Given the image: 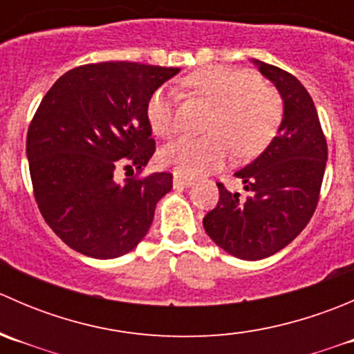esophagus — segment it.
I'll list each match as a JSON object with an SVG mask.
<instances>
[{
    "instance_id": "1",
    "label": "esophagus",
    "mask_w": 354,
    "mask_h": 354,
    "mask_svg": "<svg viewBox=\"0 0 354 354\" xmlns=\"http://www.w3.org/2000/svg\"><path fill=\"white\" fill-rule=\"evenodd\" d=\"M173 185H174V188H187V187H192V185H194V180H192V178L181 176L180 173H174Z\"/></svg>"
}]
</instances>
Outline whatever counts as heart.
Returning a JSON list of instances; mask_svg holds the SVG:
<instances>
[{
  "mask_svg": "<svg viewBox=\"0 0 354 354\" xmlns=\"http://www.w3.org/2000/svg\"><path fill=\"white\" fill-rule=\"evenodd\" d=\"M187 84L195 94L216 106L207 123L212 135L181 137L160 151V162L185 176H197L219 167L230 156V143L238 157H253L269 145L283 120V101L274 88L260 84L246 70L226 66L202 68ZM176 91L156 88L147 102V120L159 137L178 131Z\"/></svg>",
  "mask_w": 354,
  "mask_h": 354,
  "instance_id": "obj_1",
  "label": "heart"
}]
</instances>
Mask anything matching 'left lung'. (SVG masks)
Instances as JSON below:
<instances>
[{
	"label": "left lung",
	"mask_w": 354,
	"mask_h": 354,
	"mask_svg": "<svg viewBox=\"0 0 354 354\" xmlns=\"http://www.w3.org/2000/svg\"><path fill=\"white\" fill-rule=\"evenodd\" d=\"M253 63L279 91L283 121L269 147L234 173L248 197L217 183L219 202L203 217L214 243L243 260L274 255L305 230L319 203L327 162L326 135L308 91L295 75Z\"/></svg>",
	"instance_id": "1"
}]
</instances>
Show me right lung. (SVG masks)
<instances>
[{"mask_svg":"<svg viewBox=\"0 0 354 354\" xmlns=\"http://www.w3.org/2000/svg\"><path fill=\"white\" fill-rule=\"evenodd\" d=\"M180 68L130 62L66 71L42 97L27 131L34 197L48 226L92 259H116L147 234L173 174L114 181V169L142 173L156 152L147 102Z\"/></svg>","mask_w":354,"mask_h":354,"instance_id":"right-lung-1","label":"right lung"}]
</instances>
